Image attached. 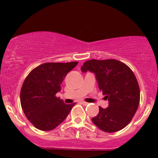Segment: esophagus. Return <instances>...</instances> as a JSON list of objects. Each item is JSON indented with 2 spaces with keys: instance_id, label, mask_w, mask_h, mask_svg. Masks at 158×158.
<instances>
[{
  "instance_id": "1",
  "label": "esophagus",
  "mask_w": 158,
  "mask_h": 158,
  "mask_svg": "<svg viewBox=\"0 0 158 158\" xmlns=\"http://www.w3.org/2000/svg\"><path fill=\"white\" fill-rule=\"evenodd\" d=\"M81 104H82V105H84V106H87V105L88 104V102H84V101H81Z\"/></svg>"
}]
</instances>
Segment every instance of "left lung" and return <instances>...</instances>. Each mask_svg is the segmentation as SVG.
I'll return each mask as SVG.
<instances>
[{
	"label": "left lung",
	"mask_w": 158,
	"mask_h": 158,
	"mask_svg": "<svg viewBox=\"0 0 158 158\" xmlns=\"http://www.w3.org/2000/svg\"><path fill=\"white\" fill-rule=\"evenodd\" d=\"M81 70L96 74L99 90L109 102L107 108L99 107V114L92 122L108 133L124 128L135 116L140 97L137 78L131 68L116 59H90L85 61Z\"/></svg>",
	"instance_id": "8db88e82"
}]
</instances>
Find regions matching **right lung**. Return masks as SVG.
I'll use <instances>...</instances> for the list:
<instances>
[{"instance_id":"add662e5","label":"right lung","mask_w":158,"mask_h":158,"mask_svg":"<svg viewBox=\"0 0 158 158\" xmlns=\"http://www.w3.org/2000/svg\"><path fill=\"white\" fill-rule=\"evenodd\" d=\"M78 64L47 62L31 70L21 90V105L28 120L38 129L51 131L66 119L75 103L66 105L56 94L64 77Z\"/></svg>"}]
</instances>
